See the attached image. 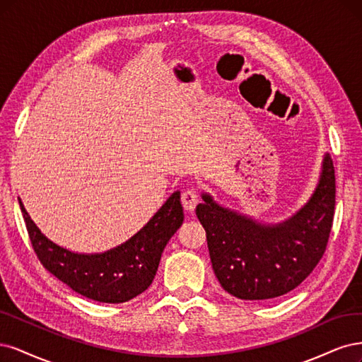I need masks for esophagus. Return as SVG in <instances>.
Here are the masks:
<instances>
[{"label":"esophagus","instance_id":"obj_1","mask_svg":"<svg viewBox=\"0 0 362 362\" xmlns=\"http://www.w3.org/2000/svg\"><path fill=\"white\" fill-rule=\"evenodd\" d=\"M198 200H200V195H198V192L192 188L189 189H185L183 194H182V204L183 207L186 209V211H194Z\"/></svg>","mask_w":362,"mask_h":362}]
</instances>
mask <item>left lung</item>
<instances>
[{
  "mask_svg": "<svg viewBox=\"0 0 362 362\" xmlns=\"http://www.w3.org/2000/svg\"><path fill=\"white\" fill-rule=\"evenodd\" d=\"M197 206L214 272L230 295L245 300L283 296L317 266L328 245L335 209V171L326 153L308 203L279 224H260L216 204L209 194Z\"/></svg>",
  "mask_w": 362,
  "mask_h": 362,
  "instance_id": "left-lung-1",
  "label": "left lung"
}]
</instances>
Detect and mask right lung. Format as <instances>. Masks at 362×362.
I'll list each match as a JSON object with an SVG mask.
<instances>
[{
    "label": "right lung",
    "instance_id": "obj_1",
    "mask_svg": "<svg viewBox=\"0 0 362 362\" xmlns=\"http://www.w3.org/2000/svg\"><path fill=\"white\" fill-rule=\"evenodd\" d=\"M28 236L37 259L76 293L105 304H122L143 293L153 281L162 251L183 223L180 192H174L129 240L100 254H78L58 247L33 223L19 198Z\"/></svg>",
    "mask_w": 362,
    "mask_h": 362
}]
</instances>
